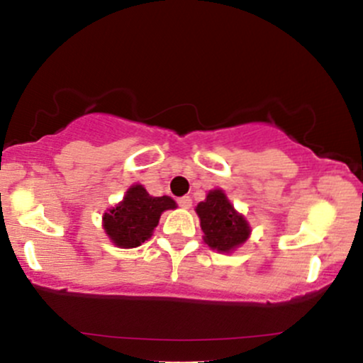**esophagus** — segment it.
I'll return each mask as SVG.
<instances>
[{
	"mask_svg": "<svg viewBox=\"0 0 363 363\" xmlns=\"http://www.w3.org/2000/svg\"><path fill=\"white\" fill-rule=\"evenodd\" d=\"M177 203L181 208H189L191 203H193V199H191V196H181V198L177 199Z\"/></svg>",
	"mask_w": 363,
	"mask_h": 363,
	"instance_id": "obj_1",
	"label": "esophagus"
}]
</instances>
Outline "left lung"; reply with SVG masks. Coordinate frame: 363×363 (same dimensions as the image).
<instances>
[{
    "instance_id": "8db88e82",
    "label": "left lung",
    "mask_w": 363,
    "mask_h": 363,
    "mask_svg": "<svg viewBox=\"0 0 363 363\" xmlns=\"http://www.w3.org/2000/svg\"><path fill=\"white\" fill-rule=\"evenodd\" d=\"M205 242L218 252H230L249 239L251 227L244 215L237 213L222 189L210 191L196 206Z\"/></svg>"
}]
</instances>
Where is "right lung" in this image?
<instances>
[{
	"mask_svg": "<svg viewBox=\"0 0 363 363\" xmlns=\"http://www.w3.org/2000/svg\"><path fill=\"white\" fill-rule=\"evenodd\" d=\"M176 206L169 196L153 198L143 186L135 184L126 191L119 205L104 213V230L118 247H138L152 237L160 215Z\"/></svg>",
	"mask_w": 363,
	"mask_h": 363,
	"instance_id": "right-lung-1",
	"label": "right lung"
}]
</instances>
